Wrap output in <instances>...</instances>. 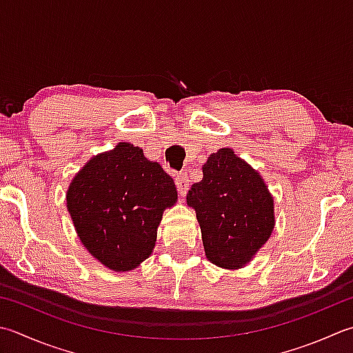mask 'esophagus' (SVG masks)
Returning a JSON list of instances; mask_svg holds the SVG:
<instances>
[{
	"label": "esophagus",
	"mask_w": 353,
	"mask_h": 353,
	"mask_svg": "<svg viewBox=\"0 0 353 353\" xmlns=\"http://www.w3.org/2000/svg\"><path fill=\"white\" fill-rule=\"evenodd\" d=\"M176 186H177L179 194H181L182 197L186 196V192H188V190H190V179H188V174H179V176L176 177Z\"/></svg>",
	"instance_id": "obj_1"
}]
</instances>
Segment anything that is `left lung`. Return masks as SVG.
<instances>
[{
  "instance_id": "obj_1",
  "label": "left lung",
  "mask_w": 353,
  "mask_h": 353,
  "mask_svg": "<svg viewBox=\"0 0 353 353\" xmlns=\"http://www.w3.org/2000/svg\"><path fill=\"white\" fill-rule=\"evenodd\" d=\"M186 203L196 211L205 255L223 269H240L271 237L274 199L263 179L231 148L212 153Z\"/></svg>"
}]
</instances>
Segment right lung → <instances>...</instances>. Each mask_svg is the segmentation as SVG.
Masks as SVG:
<instances>
[{"mask_svg": "<svg viewBox=\"0 0 353 353\" xmlns=\"http://www.w3.org/2000/svg\"><path fill=\"white\" fill-rule=\"evenodd\" d=\"M65 200L85 250L112 271L125 272L153 252L162 214L177 202V191L161 165L119 142L90 159Z\"/></svg>", "mask_w": 353, "mask_h": 353, "instance_id": "obj_1", "label": "right lung"}]
</instances>
